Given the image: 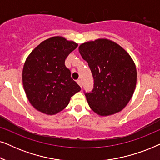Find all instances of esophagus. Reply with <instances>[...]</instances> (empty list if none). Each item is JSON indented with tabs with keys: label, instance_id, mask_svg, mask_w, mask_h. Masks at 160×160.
<instances>
[{
	"label": "esophagus",
	"instance_id": "obj_1",
	"mask_svg": "<svg viewBox=\"0 0 160 160\" xmlns=\"http://www.w3.org/2000/svg\"><path fill=\"white\" fill-rule=\"evenodd\" d=\"M77 83H78V84L79 85L80 87H82V81H81L80 79H78L77 80Z\"/></svg>",
	"mask_w": 160,
	"mask_h": 160
}]
</instances>
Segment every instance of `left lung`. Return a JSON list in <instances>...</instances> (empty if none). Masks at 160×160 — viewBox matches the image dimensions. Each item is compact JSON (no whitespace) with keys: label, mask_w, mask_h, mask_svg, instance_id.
<instances>
[{"label":"left lung","mask_w":160,"mask_h":160,"mask_svg":"<svg viewBox=\"0 0 160 160\" xmlns=\"http://www.w3.org/2000/svg\"><path fill=\"white\" fill-rule=\"evenodd\" d=\"M78 51L88 62L94 78V89L85 94L92 110L102 117L121 111L136 87V67L130 54L107 38L83 43Z\"/></svg>","instance_id":"8db88e82"}]
</instances>
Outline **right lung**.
Returning a JSON list of instances; mask_svg holds the SVG:
<instances>
[{
    "label": "right lung",
    "mask_w": 160,
    "mask_h": 160,
    "mask_svg": "<svg viewBox=\"0 0 160 160\" xmlns=\"http://www.w3.org/2000/svg\"><path fill=\"white\" fill-rule=\"evenodd\" d=\"M78 43L54 36L38 44L26 59L22 84L30 104L40 112L54 115L62 111L81 90L65 65Z\"/></svg>",
    "instance_id": "right-lung-1"
}]
</instances>
